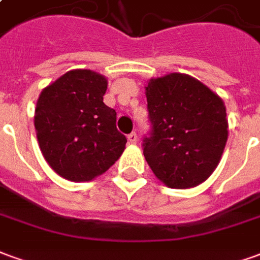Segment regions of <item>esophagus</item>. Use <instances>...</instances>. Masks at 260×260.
Masks as SVG:
<instances>
[{
	"label": "esophagus",
	"instance_id": "1",
	"mask_svg": "<svg viewBox=\"0 0 260 260\" xmlns=\"http://www.w3.org/2000/svg\"><path fill=\"white\" fill-rule=\"evenodd\" d=\"M128 142H129L131 145H136V142H138V135H136L135 132H132L128 135Z\"/></svg>",
	"mask_w": 260,
	"mask_h": 260
}]
</instances>
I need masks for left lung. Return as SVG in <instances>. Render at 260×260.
I'll return each mask as SVG.
<instances>
[{"instance_id": "8db88e82", "label": "left lung", "mask_w": 260, "mask_h": 260, "mask_svg": "<svg viewBox=\"0 0 260 260\" xmlns=\"http://www.w3.org/2000/svg\"><path fill=\"white\" fill-rule=\"evenodd\" d=\"M152 136L143 154L164 185L186 189L206 181L221 160L229 121L221 97L186 74L152 78L145 86Z\"/></svg>"}]
</instances>
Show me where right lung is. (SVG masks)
I'll return each instance as SVG.
<instances>
[{
	"label": "right lung",
	"instance_id": "1",
	"mask_svg": "<svg viewBox=\"0 0 260 260\" xmlns=\"http://www.w3.org/2000/svg\"><path fill=\"white\" fill-rule=\"evenodd\" d=\"M107 85V78L94 71L72 69L39 96V146L48 166L65 180H94L124 152L126 138L117 131V113L103 103Z\"/></svg>",
	"mask_w": 260,
	"mask_h": 260
}]
</instances>
